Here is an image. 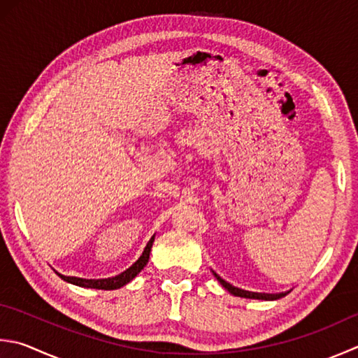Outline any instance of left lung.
<instances>
[{
    "label": "left lung",
    "mask_w": 358,
    "mask_h": 358,
    "mask_svg": "<svg viewBox=\"0 0 358 358\" xmlns=\"http://www.w3.org/2000/svg\"><path fill=\"white\" fill-rule=\"evenodd\" d=\"M217 281H219L225 289L231 293V295L234 296H241V298H250V299H265V301H275L279 299L281 296H284V293H279V295H271V293H255V292H247V290H242V289H237V287L231 285L229 282L223 281L220 276H215Z\"/></svg>",
    "instance_id": "left-lung-1"
}]
</instances>
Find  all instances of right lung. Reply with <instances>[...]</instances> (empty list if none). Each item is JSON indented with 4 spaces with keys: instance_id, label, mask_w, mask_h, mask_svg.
<instances>
[{
    "instance_id": "add662e5",
    "label": "right lung",
    "mask_w": 358,
    "mask_h": 358,
    "mask_svg": "<svg viewBox=\"0 0 358 358\" xmlns=\"http://www.w3.org/2000/svg\"><path fill=\"white\" fill-rule=\"evenodd\" d=\"M152 243L153 241H149L147 247L144 248L143 255L139 256L138 261L129 267L125 271H122L121 275L113 276V278H107V279H82V278H74V276H63L59 275L63 281L69 282L77 287H83V289H96V290H116L121 289L125 284H129L133 278L138 276V273L141 271L147 262H149V256H150V250H152Z\"/></svg>"
}]
</instances>
